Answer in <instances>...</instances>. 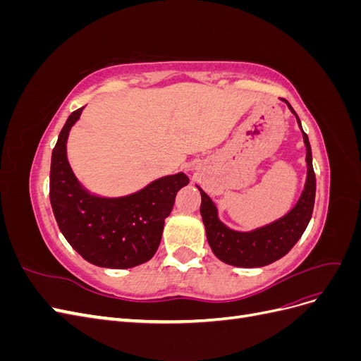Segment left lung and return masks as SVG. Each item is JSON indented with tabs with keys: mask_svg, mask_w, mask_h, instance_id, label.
I'll use <instances>...</instances> for the list:
<instances>
[{
	"mask_svg": "<svg viewBox=\"0 0 361 361\" xmlns=\"http://www.w3.org/2000/svg\"><path fill=\"white\" fill-rule=\"evenodd\" d=\"M289 110L297 117V122L301 128V122L293 111L290 104L283 99ZM302 130V128H301ZM302 138L305 150V162H307V179H305L304 190L301 197L292 209L285 215L279 218L277 221L267 224L264 227L255 228L251 232H236L228 228L218 218V211L214 202L211 200L200 187L202 204L200 214L206 228V238L209 243L214 255L224 264L239 267V268H259L272 264L285 255L289 250L298 243V239L304 233L307 227L313 206H314V194H316V178L312 164V147L309 143L307 134L302 130Z\"/></svg>",
	"mask_w": 361,
	"mask_h": 361,
	"instance_id": "left-lung-1",
	"label": "left lung"
}]
</instances>
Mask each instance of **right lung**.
Listing matches in <instances>:
<instances>
[{
  "instance_id": "add662e5",
  "label": "right lung",
  "mask_w": 361,
  "mask_h": 361,
  "mask_svg": "<svg viewBox=\"0 0 361 361\" xmlns=\"http://www.w3.org/2000/svg\"><path fill=\"white\" fill-rule=\"evenodd\" d=\"M82 108L64 123L52 150L49 199L66 241L90 264L125 269L145 264L157 253L178 191L190 183L185 173L170 174L125 197H97L75 178L66 155L69 130Z\"/></svg>"
}]
</instances>
